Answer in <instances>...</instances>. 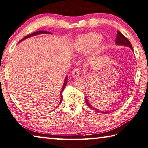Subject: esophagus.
<instances>
[{"label":"esophagus","instance_id":"esophagus-1","mask_svg":"<svg viewBox=\"0 0 148 148\" xmlns=\"http://www.w3.org/2000/svg\"><path fill=\"white\" fill-rule=\"evenodd\" d=\"M72 76L74 77V78H77V77H79L80 75V71L79 69L78 68H75L72 71Z\"/></svg>","mask_w":148,"mask_h":148}]
</instances>
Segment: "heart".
Returning <instances> with one entry per match:
<instances>
[{
    "label": "heart",
    "mask_w": 148,
    "mask_h": 148,
    "mask_svg": "<svg viewBox=\"0 0 148 148\" xmlns=\"http://www.w3.org/2000/svg\"><path fill=\"white\" fill-rule=\"evenodd\" d=\"M101 36L95 32L89 33L79 36L74 43V49L79 54H87L93 49H96L97 53L103 50V45L99 43Z\"/></svg>",
    "instance_id": "b5f03b06"
}]
</instances>
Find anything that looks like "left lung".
<instances>
[{"mask_svg":"<svg viewBox=\"0 0 148 148\" xmlns=\"http://www.w3.org/2000/svg\"><path fill=\"white\" fill-rule=\"evenodd\" d=\"M116 45H122V46L129 47L133 51V47H132L130 41H129L128 39L125 36H123L122 34H121L120 32V31H118V32H117V38H116ZM85 100H86V103L87 105L88 106V107L90 108H92V109H93L94 110H95L96 112H100V113H103V114H107V113L111 112V111H108V110L107 111H102V110H99L98 109H96V108H95V107H92V106L90 104L88 101L86 97L85 98Z\"/></svg>","mask_w":148,"mask_h":148,"instance_id":"8db88e82","label":"left lung"}]
</instances>
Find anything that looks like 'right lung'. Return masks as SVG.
Segmentation results:
<instances>
[{"instance_id": "obj_1", "label": "right lung", "mask_w": 148, "mask_h": 148, "mask_svg": "<svg viewBox=\"0 0 148 148\" xmlns=\"http://www.w3.org/2000/svg\"><path fill=\"white\" fill-rule=\"evenodd\" d=\"M41 34H51V32H47V31H43V30L36 31V32H33V33H32V34H29V35L26 36L25 37L23 38L22 39V40L19 41V43H20L21 41H23V40H25V39L28 38H30V37H32V36H36V35ZM67 77H66V79H65V80H64L63 86H62V90H61V92H60V97H61V99H60V101L59 104H60V103H62V98H63V97H62V92H63V90H64V88H65V87H66V84H67Z\"/></svg>"}]
</instances>
